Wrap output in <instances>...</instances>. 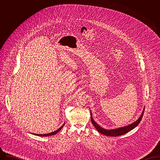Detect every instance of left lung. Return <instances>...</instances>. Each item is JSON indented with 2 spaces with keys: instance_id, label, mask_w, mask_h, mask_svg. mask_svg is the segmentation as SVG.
<instances>
[{
  "instance_id": "obj_1",
  "label": "left lung",
  "mask_w": 160,
  "mask_h": 160,
  "mask_svg": "<svg viewBox=\"0 0 160 160\" xmlns=\"http://www.w3.org/2000/svg\"><path fill=\"white\" fill-rule=\"evenodd\" d=\"M144 113V110L143 111L142 113L141 114V116H140V118H138V119H137L136 122L131 123V125H129L128 126L124 127H121V128H119L117 129H110V130H107V129H103L102 128H101V127H99V125L93 121V119H92V116L91 112V119L92 123L93 124V125L94 126V127L97 129V131L99 132L100 133L107 136H111V137H116V136H119L123 134H125L126 133H127L128 132H129V131L134 129V128H136L137 125L139 124V123L141 121L142 118H143V115Z\"/></svg>"
}]
</instances>
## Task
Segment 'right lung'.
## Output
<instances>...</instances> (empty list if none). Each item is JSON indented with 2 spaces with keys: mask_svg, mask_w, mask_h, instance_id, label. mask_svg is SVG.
Segmentation results:
<instances>
[{
  "mask_svg": "<svg viewBox=\"0 0 160 160\" xmlns=\"http://www.w3.org/2000/svg\"><path fill=\"white\" fill-rule=\"evenodd\" d=\"M64 125H65V123H63V125L61 127V128H59V129H57L56 131H54V132H50V133H48V134H35V135H37V136H41V137H45V136L46 137V136H53V135H54V134H57L59 131H61L62 128L63 127Z\"/></svg>",
  "mask_w": 160,
  "mask_h": 160,
  "instance_id": "right-lung-1",
  "label": "right lung"
}]
</instances>
